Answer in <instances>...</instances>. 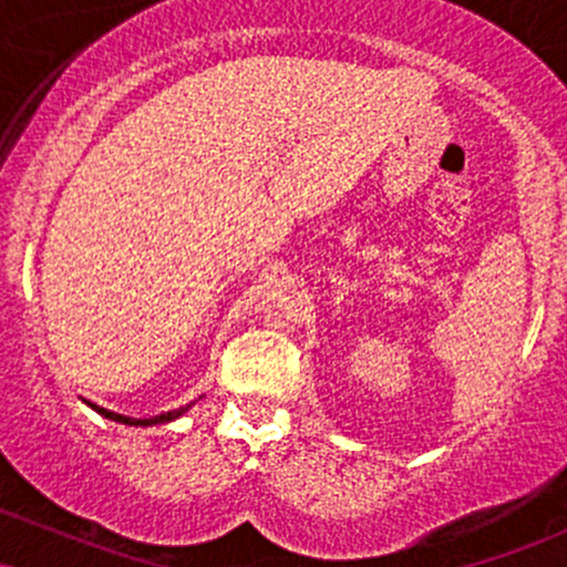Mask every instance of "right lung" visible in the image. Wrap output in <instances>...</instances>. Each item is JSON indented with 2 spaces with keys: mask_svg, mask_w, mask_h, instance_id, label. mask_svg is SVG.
Segmentation results:
<instances>
[{
  "mask_svg": "<svg viewBox=\"0 0 567 567\" xmlns=\"http://www.w3.org/2000/svg\"><path fill=\"white\" fill-rule=\"evenodd\" d=\"M87 405L93 408L95 413H101L103 419H109V421H116V424H125V426H154V424H167V421H175V419H181V415H184L186 410L192 408V405H184V408H178V410H167V413H162V415H154V419H130V415L114 413V410H106V408L95 405V402H87Z\"/></svg>",
  "mask_w": 567,
  "mask_h": 567,
  "instance_id": "right-lung-1",
  "label": "right lung"
}]
</instances>
